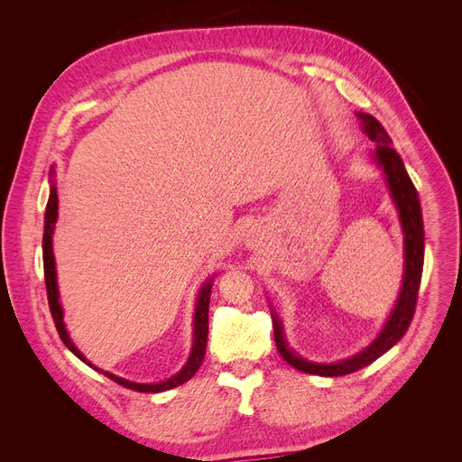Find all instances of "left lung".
I'll return each mask as SVG.
<instances>
[{
	"instance_id": "1",
	"label": "left lung",
	"mask_w": 462,
	"mask_h": 462,
	"mask_svg": "<svg viewBox=\"0 0 462 462\" xmlns=\"http://www.w3.org/2000/svg\"><path fill=\"white\" fill-rule=\"evenodd\" d=\"M356 117L360 119L362 131L368 134L372 143L377 144L375 152L372 153V162L382 170L389 194H391V200H393L397 208L402 239H404V273H402L399 299L393 306V310H391V314L387 316L383 329L377 333V337L366 348H362L360 353L337 362H329V365L306 360L297 353H292L291 346L285 341L282 321H279L277 314L272 310L273 335H275V345H277L279 355H282L283 360L292 368H297L304 374H314V375H324V377L346 375L365 368L401 341L402 335L407 333L414 316L416 297H418V289H420L422 268H424V221H422V209H420V200H418V192L412 185L407 170H404L401 156L393 150V143H391V138L380 125V121L368 114H360V111L356 114Z\"/></svg>"
}]
</instances>
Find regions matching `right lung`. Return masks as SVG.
Segmentation results:
<instances>
[{
  "instance_id": "right-lung-1",
  "label": "right lung",
  "mask_w": 462,
  "mask_h": 462,
  "mask_svg": "<svg viewBox=\"0 0 462 462\" xmlns=\"http://www.w3.org/2000/svg\"><path fill=\"white\" fill-rule=\"evenodd\" d=\"M53 167L50 170V199H48V206H46V216H44V239H42V253H44V275H46V291H48V302H50V310H51V318L55 321V329H58L61 341L65 343V346L71 351L75 356H79L85 365H88L90 368L97 370L100 374L107 375L109 380L117 382L123 387H129L133 391H141V393H160V391H167L173 389L180 383L189 382L190 377L197 374V370L200 368L204 355H206V343H208V310H209V295H212V285H214V277H209L208 282L200 287L199 297H197V309H194V328H192V351L190 356L187 360V365L180 368L175 375H171L170 380L160 382V383H136V382H129L125 377H119L111 372H104L100 368H96L90 360H87V356L82 355L79 348L75 346V343L69 337V331L65 328L63 321V309L60 302V287H58V272H55V258H53V229H55V221H58V189H55V180H53Z\"/></svg>"
}]
</instances>
